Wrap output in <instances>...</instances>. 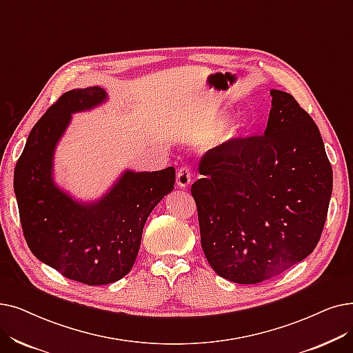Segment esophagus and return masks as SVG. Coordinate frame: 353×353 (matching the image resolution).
Segmentation results:
<instances>
[{
  "instance_id": "1",
  "label": "esophagus",
  "mask_w": 353,
  "mask_h": 353,
  "mask_svg": "<svg viewBox=\"0 0 353 353\" xmlns=\"http://www.w3.org/2000/svg\"><path fill=\"white\" fill-rule=\"evenodd\" d=\"M192 181V172L189 165H181L177 172V186L185 189L190 185Z\"/></svg>"
}]
</instances>
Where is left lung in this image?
Returning a JSON list of instances; mask_svg holds the SVG:
<instances>
[{"label": "left lung", "mask_w": 353, "mask_h": 353, "mask_svg": "<svg viewBox=\"0 0 353 353\" xmlns=\"http://www.w3.org/2000/svg\"><path fill=\"white\" fill-rule=\"evenodd\" d=\"M264 135L206 151L192 185L208 263L238 284L270 280L313 252L327 216L333 172L312 117L271 89Z\"/></svg>", "instance_id": "obj_1"}]
</instances>
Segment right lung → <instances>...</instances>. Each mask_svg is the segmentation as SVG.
I'll return each mask as SVG.
<instances>
[{
    "instance_id": "right-lung-1",
    "label": "right lung",
    "mask_w": 353,
    "mask_h": 353,
    "mask_svg": "<svg viewBox=\"0 0 353 353\" xmlns=\"http://www.w3.org/2000/svg\"><path fill=\"white\" fill-rule=\"evenodd\" d=\"M106 99L99 86L60 97L30 131L14 170L23 234L30 251L63 277L88 285L121 280L132 268L151 210L174 189L176 170L124 172L101 201L81 203L53 181V154L72 114Z\"/></svg>"
}]
</instances>
